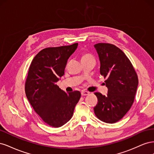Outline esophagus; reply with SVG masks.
Wrapping results in <instances>:
<instances>
[{
  "label": "esophagus",
  "instance_id": "esophagus-1",
  "mask_svg": "<svg viewBox=\"0 0 154 154\" xmlns=\"http://www.w3.org/2000/svg\"><path fill=\"white\" fill-rule=\"evenodd\" d=\"M81 94L82 96H87V95H88L89 94V92H88L87 91H82L81 92Z\"/></svg>",
  "mask_w": 154,
  "mask_h": 154
}]
</instances>
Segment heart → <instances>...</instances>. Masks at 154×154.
Listing matches in <instances>:
<instances>
[{
    "label": "heart",
    "mask_w": 154,
    "mask_h": 154,
    "mask_svg": "<svg viewBox=\"0 0 154 154\" xmlns=\"http://www.w3.org/2000/svg\"><path fill=\"white\" fill-rule=\"evenodd\" d=\"M82 62L88 61V60H92V61H95V58L92 54L88 53H83L82 54Z\"/></svg>",
    "instance_id": "b5f03b06"
}]
</instances>
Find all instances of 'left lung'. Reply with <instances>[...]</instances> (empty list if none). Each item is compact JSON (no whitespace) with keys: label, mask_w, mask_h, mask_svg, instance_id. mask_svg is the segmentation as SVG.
<instances>
[{"label":"left lung","mask_w":154,"mask_h":154,"mask_svg":"<svg viewBox=\"0 0 154 154\" xmlns=\"http://www.w3.org/2000/svg\"><path fill=\"white\" fill-rule=\"evenodd\" d=\"M100 61V74L106 79L108 94L95 92L97 103L94 110L96 117L107 123L118 122L127 113L134 101L138 78L125 54L116 45L99 43L94 45Z\"/></svg>","instance_id":"obj_1"}]
</instances>
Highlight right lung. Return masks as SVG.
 <instances>
[{"mask_svg": "<svg viewBox=\"0 0 154 154\" xmlns=\"http://www.w3.org/2000/svg\"><path fill=\"white\" fill-rule=\"evenodd\" d=\"M78 45L45 48L35 56L29 69L25 83L27 98L35 112L53 127H62L71 119L81 97L80 92L66 93L57 85Z\"/></svg>", "mask_w": 154, "mask_h": 154, "instance_id": "add662e5", "label": "right lung"}]
</instances>
